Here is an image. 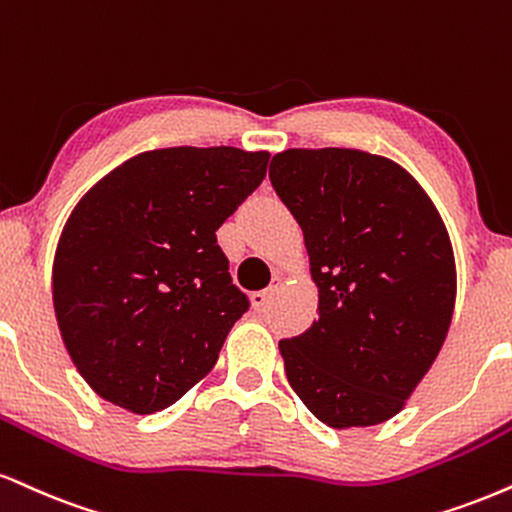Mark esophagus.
Masks as SVG:
<instances>
[{
    "instance_id": "1",
    "label": "esophagus",
    "mask_w": 512,
    "mask_h": 512,
    "mask_svg": "<svg viewBox=\"0 0 512 512\" xmlns=\"http://www.w3.org/2000/svg\"><path fill=\"white\" fill-rule=\"evenodd\" d=\"M281 283H283L281 276H274L272 286L264 288V291L252 293V307H255V310H264V307L269 305V300H272L274 295H276V291H279V288H281Z\"/></svg>"
}]
</instances>
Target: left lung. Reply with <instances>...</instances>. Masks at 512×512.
Here are the masks:
<instances>
[{
    "instance_id": "1",
    "label": "left lung",
    "mask_w": 512,
    "mask_h": 512,
    "mask_svg": "<svg viewBox=\"0 0 512 512\" xmlns=\"http://www.w3.org/2000/svg\"><path fill=\"white\" fill-rule=\"evenodd\" d=\"M269 178L305 236L319 319L279 350L319 422L372 427L405 408L446 341L455 257L439 209L391 159L286 150Z\"/></svg>"
}]
</instances>
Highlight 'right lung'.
Here are the masks:
<instances>
[{"mask_svg":"<svg viewBox=\"0 0 512 512\" xmlns=\"http://www.w3.org/2000/svg\"><path fill=\"white\" fill-rule=\"evenodd\" d=\"M269 152L164 147L109 171L73 207L52 267L54 315L80 377L135 415L174 405L248 310L217 229Z\"/></svg>","mask_w":512,"mask_h":512,"instance_id":"obj_1","label":"right lung"}]
</instances>
